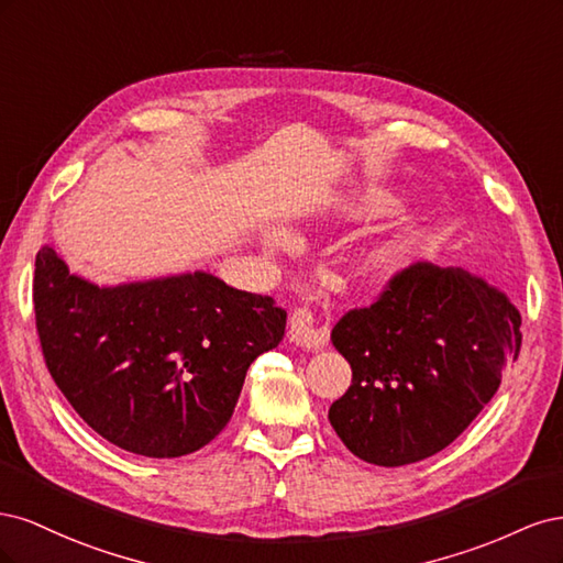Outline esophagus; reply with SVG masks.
<instances>
[{
    "label": "esophagus",
    "mask_w": 563,
    "mask_h": 563,
    "mask_svg": "<svg viewBox=\"0 0 563 563\" xmlns=\"http://www.w3.org/2000/svg\"><path fill=\"white\" fill-rule=\"evenodd\" d=\"M288 340L302 350H321L329 343V327L317 323L312 310L296 308L288 319Z\"/></svg>",
    "instance_id": "1"
}]
</instances>
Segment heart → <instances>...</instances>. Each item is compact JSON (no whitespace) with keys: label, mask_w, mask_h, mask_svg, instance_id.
<instances>
[{"label":"heart","mask_w":563,"mask_h":563,"mask_svg":"<svg viewBox=\"0 0 563 563\" xmlns=\"http://www.w3.org/2000/svg\"><path fill=\"white\" fill-rule=\"evenodd\" d=\"M288 236L284 234H272L269 236V246H288ZM366 267L373 272V275H389L399 267V253L395 246H376L366 255Z\"/></svg>","instance_id":"heart-1"}]
</instances>
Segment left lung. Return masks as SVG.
<instances>
[{"label":"left lung","instance_id":"left-lung-1","mask_svg":"<svg viewBox=\"0 0 563 563\" xmlns=\"http://www.w3.org/2000/svg\"><path fill=\"white\" fill-rule=\"evenodd\" d=\"M521 314L457 267L413 263L331 333L352 385L329 408L343 444L399 467L444 451L496 395L521 350Z\"/></svg>","mask_w":563,"mask_h":563}]
</instances>
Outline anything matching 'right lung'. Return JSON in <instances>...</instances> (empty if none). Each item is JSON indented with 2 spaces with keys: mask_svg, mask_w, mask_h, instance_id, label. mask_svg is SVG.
Instances as JSON below:
<instances>
[{
  "mask_svg": "<svg viewBox=\"0 0 563 563\" xmlns=\"http://www.w3.org/2000/svg\"><path fill=\"white\" fill-rule=\"evenodd\" d=\"M46 368L110 444L178 457L232 418L253 360L277 347L286 312L207 272L98 288L44 246L32 279Z\"/></svg>",
  "mask_w": 563,
  "mask_h": 563,
  "instance_id": "1",
  "label": "right lung"
}]
</instances>
